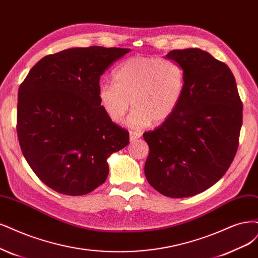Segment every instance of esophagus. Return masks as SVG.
<instances>
[{"label":"esophagus","mask_w":258,"mask_h":258,"mask_svg":"<svg viewBox=\"0 0 258 258\" xmlns=\"http://www.w3.org/2000/svg\"><path fill=\"white\" fill-rule=\"evenodd\" d=\"M129 135H130V141L133 142V141L138 140L141 137V132H139V131H130Z\"/></svg>","instance_id":"1"}]
</instances>
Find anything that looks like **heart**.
I'll use <instances>...</instances> for the list:
<instances>
[{
  "instance_id": "obj_1",
  "label": "heart",
  "mask_w": 258,
  "mask_h": 258,
  "mask_svg": "<svg viewBox=\"0 0 258 258\" xmlns=\"http://www.w3.org/2000/svg\"><path fill=\"white\" fill-rule=\"evenodd\" d=\"M114 84L104 82L98 88L101 109L113 122L120 123L130 103L128 118L132 128L170 118L184 93L183 69L176 61L153 56H132L115 69Z\"/></svg>"
}]
</instances>
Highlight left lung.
Returning a JSON list of instances; mask_svg holds the SVG:
<instances>
[{"mask_svg":"<svg viewBox=\"0 0 258 258\" xmlns=\"http://www.w3.org/2000/svg\"><path fill=\"white\" fill-rule=\"evenodd\" d=\"M184 93L170 118L143 133L149 154L146 179L173 199L202 193L219 181L236 156L242 126V101L233 73L223 61L198 48L172 50Z\"/></svg>","mask_w":258,"mask_h":258,"instance_id":"1","label":"left lung"}]
</instances>
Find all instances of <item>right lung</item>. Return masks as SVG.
I'll list each match as a JSON object with an SVG mask.
<instances>
[{
  "mask_svg": "<svg viewBox=\"0 0 258 258\" xmlns=\"http://www.w3.org/2000/svg\"><path fill=\"white\" fill-rule=\"evenodd\" d=\"M129 49L93 46L42 57L18 91L17 135L38 178L65 195H84L109 174L106 159L129 143L98 99L100 76Z\"/></svg>",
  "mask_w": 258,
  "mask_h": 258,
  "instance_id": "right-lung-1",
  "label": "right lung"
}]
</instances>
